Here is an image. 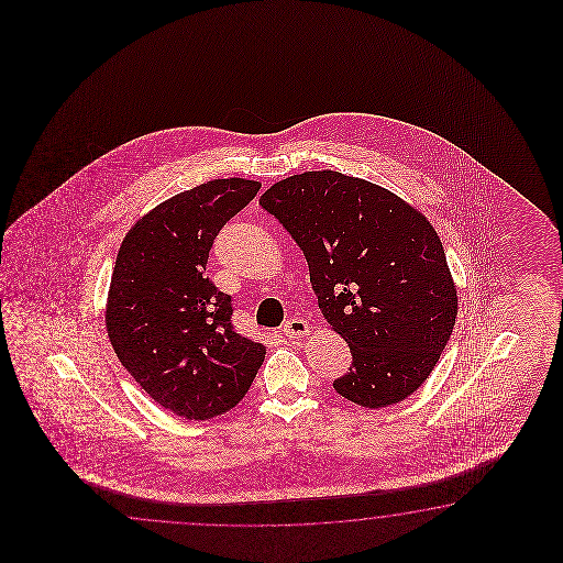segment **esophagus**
I'll return each instance as SVG.
<instances>
[{"label": "esophagus", "instance_id": "obj_1", "mask_svg": "<svg viewBox=\"0 0 563 563\" xmlns=\"http://www.w3.org/2000/svg\"><path fill=\"white\" fill-rule=\"evenodd\" d=\"M282 332H284V335H287V338H303V335L310 332V325H308V322H303V320L291 318V320H287V322L284 323Z\"/></svg>", "mask_w": 563, "mask_h": 563}]
</instances>
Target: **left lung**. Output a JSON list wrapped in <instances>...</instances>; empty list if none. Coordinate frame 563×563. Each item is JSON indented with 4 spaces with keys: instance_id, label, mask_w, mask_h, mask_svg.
<instances>
[{
    "instance_id": "obj_1",
    "label": "left lung",
    "mask_w": 563,
    "mask_h": 563,
    "mask_svg": "<svg viewBox=\"0 0 563 563\" xmlns=\"http://www.w3.org/2000/svg\"><path fill=\"white\" fill-rule=\"evenodd\" d=\"M260 205L306 255L323 318L350 346L352 366L335 378V393L366 408L412 395L456 318V287L427 217L338 170L279 180Z\"/></svg>"
}]
</instances>
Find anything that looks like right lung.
Returning a JSON list of instances; mask_svg holds the SVG:
<instances>
[{"instance_id":"obj_1","label":"right lung","mask_w":563,"mask_h":563,"mask_svg":"<svg viewBox=\"0 0 563 563\" xmlns=\"http://www.w3.org/2000/svg\"><path fill=\"white\" fill-rule=\"evenodd\" d=\"M260 187L233 177L179 192L139 219L117 255L110 344L144 393L183 419L231 410L264 364V344L233 330L231 296L205 277L217 233Z\"/></svg>"}]
</instances>
